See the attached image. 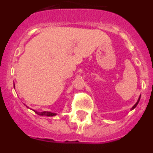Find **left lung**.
Segmentation results:
<instances>
[{
	"label": "left lung",
	"mask_w": 153,
	"mask_h": 153,
	"mask_svg": "<svg viewBox=\"0 0 153 153\" xmlns=\"http://www.w3.org/2000/svg\"><path fill=\"white\" fill-rule=\"evenodd\" d=\"M140 98H139V100H138V101H137V102H136V103L135 104L134 106H132V109H134V108H136V106H137V104H138V102H139V101H140Z\"/></svg>",
	"instance_id": "left-lung-1"
}]
</instances>
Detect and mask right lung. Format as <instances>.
Listing matches in <instances>:
<instances>
[{"mask_svg":"<svg viewBox=\"0 0 153 153\" xmlns=\"http://www.w3.org/2000/svg\"><path fill=\"white\" fill-rule=\"evenodd\" d=\"M36 113L39 115H41V116H47V117H53V116H55L56 113H51V112H43V113H37V112H35Z\"/></svg>","mask_w":153,"mask_h":153,"instance_id":"right-lung-1","label":"right lung"}]
</instances>
